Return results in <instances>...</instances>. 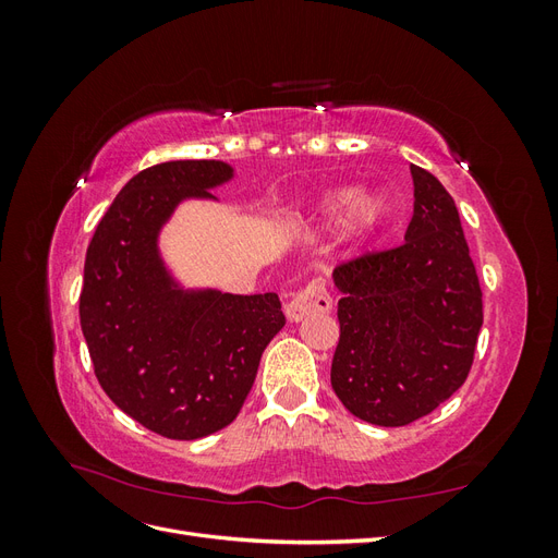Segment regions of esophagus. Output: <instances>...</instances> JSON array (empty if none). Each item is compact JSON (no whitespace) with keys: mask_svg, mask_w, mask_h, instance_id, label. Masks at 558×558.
Instances as JSON below:
<instances>
[{"mask_svg":"<svg viewBox=\"0 0 558 558\" xmlns=\"http://www.w3.org/2000/svg\"><path fill=\"white\" fill-rule=\"evenodd\" d=\"M332 310V298L326 291L324 281H310L305 289H302L286 307V316H289L291 324H298V320L307 318L310 314H326Z\"/></svg>","mask_w":558,"mask_h":558,"instance_id":"34e87169","label":"esophagus"}]
</instances>
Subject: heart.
Instances as JSON below:
<instances>
[{
  "label": "heart",
  "mask_w": 558,
  "mask_h": 558,
  "mask_svg": "<svg viewBox=\"0 0 558 558\" xmlns=\"http://www.w3.org/2000/svg\"><path fill=\"white\" fill-rule=\"evenodd\" d=\"M351 206L342 223V234L349 242H365L386 226L388 214H391V199L381 191H369L363 195H356L353 189H340L332 191L326 197L318 199L316 211H314V223L316 226H330L342 211Z\"/></svg>",
  "instance_id": "obj_1"
}]
</instances>
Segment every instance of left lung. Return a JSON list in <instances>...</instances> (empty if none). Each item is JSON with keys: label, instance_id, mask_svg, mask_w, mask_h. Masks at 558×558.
Returning a JSON list of instances; mask_svg holds the SVG:
<instances>
[{"label": "left lung", "instance_id": "obj_1", "mask_svg": "<svg viewBox=\"0 0 558 558\" xmlns=\"http://www.w3.org/2000/svg\"><path fill=\"white\" fill-rule=\"evenodd\" d=\"M410 172L414 216L404 244L332 272L342 293L332 391L353 416L386 428L412 424L459 391L484 320L459 209L430 172Z\"/></svg>", "mask_w": 558, "mask_h": 558}]
</instances>
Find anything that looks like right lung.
<instances>
[{
  "mask_svg": "<svg viewBox=\"0 0 558 558\" xmlns=\"http://www.w3.org/2000/svg\"><path fill=\"white\" fill-rule=\"evenodd\" d=\"M234 177L221 160H172L132 177L99 221L83 267L81 330L95 377L128 416L170 440L232 424L286 316L277 293L183 289L158 248L189 197Z\"/></svg>",
  "mask_w": 558,
  "mask_h": 558,
  "instance_id": "1",
  "label": "right lung"
}]
</instances>
